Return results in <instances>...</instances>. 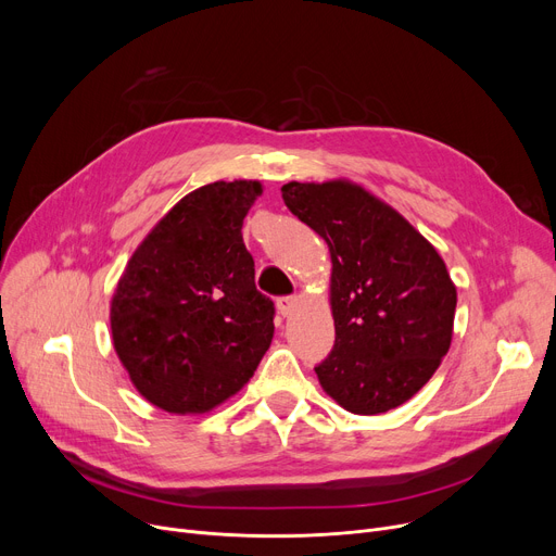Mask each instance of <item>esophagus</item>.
I'll list each match as a JSON object with an SVG mask.
<instances>
[{"label":"esophagus","mask_w":556,"mask_h":556,"mask_svg":"<svg viewBox=\"0 0 556 556\" xmlns=\"http://www.w3.org/2000/svg\"><path fill=\"white\" fill-rule=\"evenodd\" d=\"M298 308V298H279L277 300V311L281 317H290Z\"/></svg>","instance_id":"esophagus-1"}]
</instances>
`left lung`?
<instances>
[{
	"mask_svg": "<svg viewBox=\"0 0 556 556\" xmlns=\"http://www.w3.org/2000/svg\"><path fill=\"white\" fill-rule=\"evenodd\" d=\"M286 207L325 239L336 344L315 367L323 390L354 415L410 401L453 340L457 288L428 239L352 180L288 182Z\"/></svg>",
	"mask_w": 556,
	"mask_h": 556,
	"instance_id": "1",
	"label": "left lung"
}]
</instances>
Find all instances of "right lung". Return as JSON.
I'll use <instances>...</instances> for the list:
<instances>
[{
  "label": "right lung",
  "instance_id": "1",
  "mask_svg": "<svg viewBox=\"0 0 556 556\" xmlns=\"http://www.w3.org/2000/svg\"><path fill=\"white\" fill-rule=\"evenodd\" d=\"M258 180L187 193L132 252L110 302L112 344L137 392L170 415H204L241 392L275 336L254 283L243 218Z\"/></svg>",
  "mask_w": 556,
  "mask_h": 556
}]
</instances>
